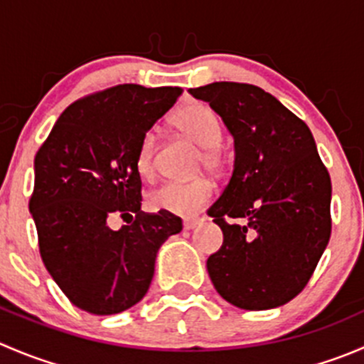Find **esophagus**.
Masks as SVG:
<instances>
[{"label":"esophagus","instance_id":"34e87169","mask_svg":"<svg viewBox=\"0 0 364 364\" xmlns=\"http://www.w3.org/2000/svg\"><path fill=\"white\" fill-rule=\"evenodd\" d=\"M200 223H203V218H185L183 220V227H185L186 230L196 229V227H199Z\"/></svg>","mask_w":364,"mask_h":364}]
</instances>
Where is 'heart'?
<instances>
[{"label":"heart","mask_w":364,"mask_h":364,"mask_svg":"<svg viewBox=\"0 0 364 364\" xmlns=\"http://www.w3.org/2000/svg\"><path fill=\"white\" fill-rule=\"evenodd\" d=\"M176 130L196 142L200 148L199 167L208 168L209 172H220L225 164L222 144L223 130L218 116L211 107L200 102L185 105L172 117ZM155 135L149 132L142 137L139 144L135 167L142 178L149 179L155 174ZM213 185L209 179L196 178L192 181H168L149 193V205L153 209L172 213L178 216H193L209 204L213 199Z\"/></svg>","instance_id":"obj_1"}]
</instances>
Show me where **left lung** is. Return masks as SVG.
<instances>
[{
	"label": "left lung",
	"mask_w": 364,
	"mask_h": 364,
	"mask_svg": "<svg viewBox=\"0 0 364 364\" xmlns=\"http://www.w3.org/2000/svg\"><path fill=\"white\" fill-rule=\"evenodd\" d=\"M190 95L222 117L236 153L229 185L208 209L223 232L205 262L209 278L237 308L282 306L303 291L331 236V178L314 135L252 84L213 82Z\"/></svg>",
	"instance_id": "8db88e82"
}]
</instances>
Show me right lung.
Masks as SVG:
<instances>
[{
	"label": "right lung",
	"mask_w": 364,
	"mask_h": 364,
	"mask_svg": "<svg viewBox=\"0 0 364 364\" xmlns=\"http://www.w3.org/2000/svg\"><path fill=\"white\" fill-rule=\"evenodd\" d=\"M181 87L119 84L65 109L35 156L29 213L43 264L80 310L112 315L137 304L159 248L181 232L179 216L141 211L139 144ZM121 215L127 225L110 229Z\"/></svg>",
	"instance_id": "right-lung-1"
}]
</instances>
